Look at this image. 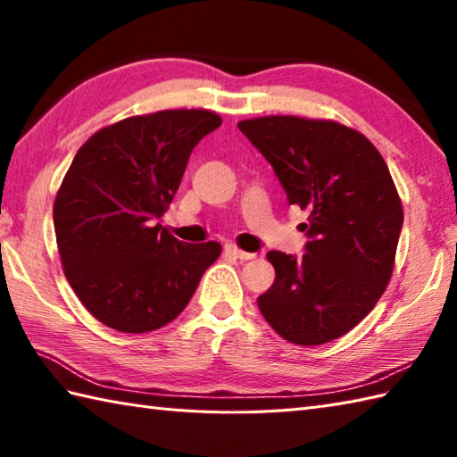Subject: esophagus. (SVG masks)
Listing matches in <instances>:
<instances>
[{"mask_svg":"<svg viewBox=\"0 0 457 457\" xmlns=\"http://www.w3.org/2000/svg\"><path fill=\"white\" fill-rule=\"evenodd\" d=\"M223 251H226L228 255H234V257L239 259V261H249V259H255V257H257L255 253H247V251L239 249L236 244H226V247H223Z\"/></svg>","mask_w":457,"mask_h":457,"instance_id":"34e87169","label":"esophagus"}]
</instances>
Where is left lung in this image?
Here are the masks:
<instances>
[{"label": "left lung", "instance_id": "8db88e82", "mask_svg": "<svg viewBox=\"0 0 457 457\" xmlns=\"http://www.w3.org/2000/svg\"><path fill=\"white\" fill-rule=\"evenodd\" d=\"M270 162L288 204L308 212L303 257L269 251L275 283L257 298L269 326L296 345L342 337L389 285L403 204L381 153L332 120L267 115L237 123Z\"/></svg>", "mask_w": 457, "mask_h": 457}]
</instances>
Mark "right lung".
<instances>
[{
  "mask_svg": "<svg viewBox=\"0 0 457 457\" xmlns=\"http://www.w3.org/2000/svg\"><path fill=\"white\" fill-rule=\"evenodd\" d=\"M220 125L208 110L133 115L76 153L54 198L56 245L68 283L104 326L123 334L167 326L220 257L216 241L184 244L154 223L192 149Z\"/></svg>",
  "mask_w": 457,
  "mask_h": 457,
  "instance_id": "1",
  "label": "right lung"
}]
</instances>
